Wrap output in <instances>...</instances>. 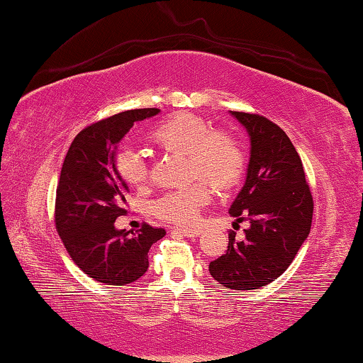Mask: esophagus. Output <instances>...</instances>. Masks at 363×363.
Masks as SVG:
<instances>
[{"mask_svg": "<svg viewBox=\"0 0 363 363\" xmlns=\"http://www.w3.org/2000/svg\"><path fill=\"white\" fill-rule=\"evenodd\" d=\"M174 231L175 233H180V234H183V236H186V238H196V236H199V234H201L199 228H193V230H188V228H175Z\"/></svg>", "mask_w": 363, "mask_h": 363, "instance_id": "obj_1", "label": "esophagus"}]
</instances>
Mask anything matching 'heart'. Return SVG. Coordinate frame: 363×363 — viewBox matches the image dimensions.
<instances>
[{"instance_id": "1", "label": "heart", "mask_w": 363, "mask_h": 363, "mask_svg": "<svg viewBox=\"0 0 363 363\" xmlns=\"http://www.w3.org/2000/svg\"><path fill=\"white\" fill-rule=\"evenodd\" d=\"M150 142L162 151L186 155L189 178L204 177L220 189L231 188L244 169V151L231 132L211 129L206 119L191 113H175L150 132ZM118 170L130 186H142L148 180V167L138 151H124L118 157ZM212 198L204 180L174 189L157 199L155 212L159 218L177 225H193L201 208Z\"/></svg>"}]
</instances>
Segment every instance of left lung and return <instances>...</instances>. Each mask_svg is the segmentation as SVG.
<instances>
[{
    "label": "left lung",
    "instance_id": "obj_1",
    "mask_svg": "<svg viewBox=\"0 0 363 363\" xmlns=\"http://www.w3.org/2000/svg\"><path fill=\"white\" fill-rule=\"evenodd\" d=\"M231 114L249 133L250 159L230 215L250 226L242 240L230 233L226 253L213 259L208 271L226 289L255 290L284 274L294 262L311 231L314 202L287 133L259 114Z\"/></svg>",
    "mask_w": 363,
    "mask_h": 363
}]
</instances>
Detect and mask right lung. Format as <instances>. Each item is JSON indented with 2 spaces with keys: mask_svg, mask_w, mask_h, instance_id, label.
Instances as JSON below:
<instances>
[{
  "mask_svg": "<svg viewBox=\"0 0 363 363\" xmlns=\"http://www.w3.org/2000/svg\"><path fill=\"white\" fill-rule=\"evenodd\" d=\"M157 108L114 114L82 129L62 165L55 196V228L76 266L106 285L135 282L148 269L150 247L165 236L143 223L137 233L116 230L125 213V182L114 164L118 143L137 121L156 116Z\"/></svg>",
  "mask_w": 363,
  "mask_h": 363,
  "instance_id": "1",
  "label": "right lung"
}]
</instances>
